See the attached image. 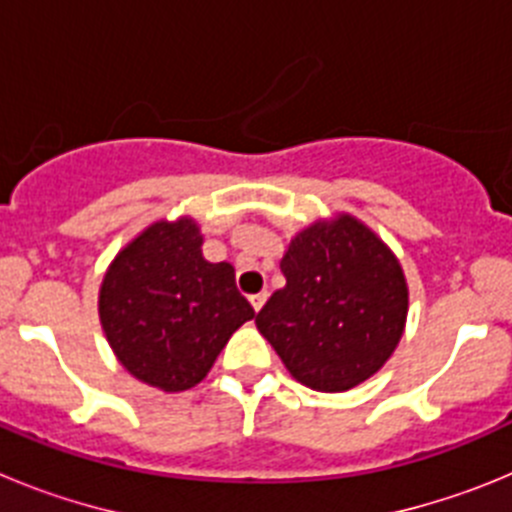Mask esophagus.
<instances>
[{
    "label": "esophagus",
    "mask_w": 512,
    "mask_h": 512,
    "mask_svg": "<svg viewBox=\"0 0 512 512\" xmlns=\"http://www.w3.org/2000/svg\"><path fill=\"white\" fill-rule=\"evenodd\" d=\"M266 297H269V295H266V292H259V295H251V297H248V300H251V307H253V310L259 312L261 307H264Z\"/></svg>",
    "instance_id": "34e87169"
}]
</instances>
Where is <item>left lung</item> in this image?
<instances>
[{"label": "left lung", "instance_id": "obj_1", "mask_svg": "<svg viewBox=\"0 0 512 512\" xmlns=\"http://www.w3.org/2000/svg\"><path fill=\"white\" fill-rule=\"evenodd\" d=\"M279 266L287 284L256 325L292 377L343 392L379 372L408 315V284L390 248L343 215L302 230Z\"/></svg>", "mask_w": 512, "mask_h": 512}]
</instances>
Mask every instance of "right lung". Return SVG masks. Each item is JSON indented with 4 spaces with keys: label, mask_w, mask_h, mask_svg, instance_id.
<instances>
[{
    "label": "right lung",
    "mask_w": 512,
    "mask_h": 512,
    "mask_svg": "<svg viewBox=\"0 0 512 512\" xmlns=\"http://www.w3.org/2000/svg\"><path fill=\"white\" fill-rule=\"evenodd\" d=\"M200 246L192 220H161L117 253L99 292V318L120 364L164 392L202 382L228 338L256 315L233 266L205 261Z\"/></svg>",
    "instance_id": "obj_1"
}]
</instances>
